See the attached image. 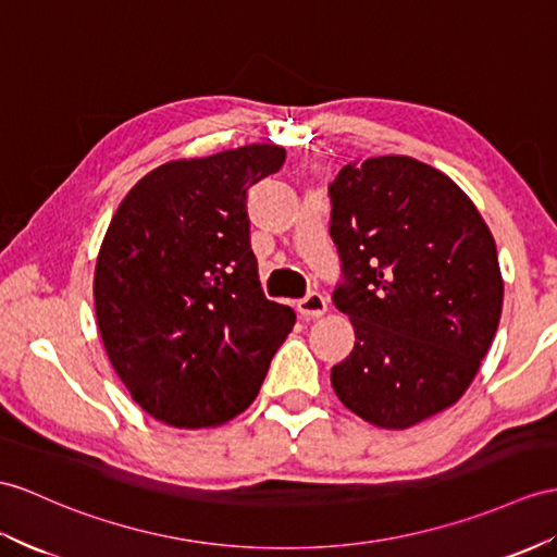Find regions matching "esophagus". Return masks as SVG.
Wrapping results in <instances>:
<instances>
[{"label":"esophagus","mask_w":557,"mask_h":557,"mask_svg":"<svg viewBox=\"0 0 557 557\" xmlns=\"http://www.w3.org/2000/svg\"><path fill=\"white\" fill-rule=\"evenodd\" d=\"M325 309H329V302H325V297L321 293H309L302 297L300 302H297V311H300V314L307 319L323 317Z\"/></svg>","instance_id":"34e87169"}]
</instances>
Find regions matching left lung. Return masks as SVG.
<instances>
[{
    "label": "left lung",
    "instance_id": "left-lung-1",
    "mask_svg": "<svg viewBox=\"0 0 557 557\" xmlns=\"http://www.w3.org/2000/svg\"><path fill=\"white\" fill-rule=\"evenodd\" d=\"M329 196L343 267L333 305L355 325L331 385L371 425L411 428L463 397L492 347L494 236L449 176L406 156L345 165Z\"/></svg>",
    "mask_w": 557,
    "mask_h": 557
}]
</instances>
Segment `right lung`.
I'll list each match as a JSON object with an SVG mask.
<instances>
[{"instance_id": "add662e5", "label": "right lung", "mask_w": 557, "mask_h": 557, "mask_svg": "<svg viewBox=\"0 0 557 557\" xmlns=\"http://www.w3.org/2000/svg\"><path fill=\"white\" fill-rule=\"evenodd\" d=\"M286 162L274 144L172 160L120 202L94 271L106 355L132 399L174 428L246 411L295 311L267 300L248 191Z\"/></svg>"}]
</instances>
